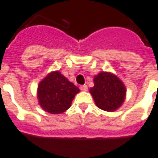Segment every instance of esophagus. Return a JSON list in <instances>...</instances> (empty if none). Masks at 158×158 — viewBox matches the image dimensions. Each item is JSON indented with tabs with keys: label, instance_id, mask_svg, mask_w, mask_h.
Returning a JSON list of instances; mask_svg holds the SVG:
<instances>
[{
	"label": "esophagus",
	"instance_id": "34e87169",
	"mask_svg": "<svg viewBox=\"0 0 158 158\" xmlns=\"http://www.w3.org/2000/svg\"><path fill=\"white\" fill-rule=\"evenodd\" d=\"M79 89H81L82 91H86V90L88 89V86L86 85H80Z\"/></svg>",
	"mask_w": 158,
	"mask_h": 158
}]
</instances>
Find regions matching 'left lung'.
I'll return each mask as SVG.
<instances>
[{"instance_id":"obj_1","label":"left lung","mask_w":158,"mask_h":158,"mask_svg":"<svg viewBox=\"0 0 158 158\" xmlns=\"http://www.w3.org/2000/svg\"><path fill=\"white\" fill-rule=\"evenodd\" d=\"M96 105L102 110L113 112L125 100L126 88L115 74L102 72L94 78V87L89 89Z\"/></svg>"}]
</instances>
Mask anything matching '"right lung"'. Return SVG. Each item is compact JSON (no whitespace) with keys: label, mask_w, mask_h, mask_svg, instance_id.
I'll list each match as a JSON object with an SVG mask.
<instances>
[{"label":"right lung","mask_w":158,"mask_h":158,"mask_svg":"<svg viewBox=\"0 0 158 158\" xmlns=\"http://www.w3.org/2000/svg\"><path fill=\"white\" fill-rule=\"evenodd\" d=\"M79 89L59 71H54L39 83L37 97L40 106L45 112L59 114L71 106Z\"/></svg>","instance_id":"1"}]
</instances>
